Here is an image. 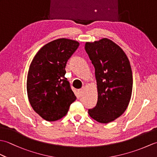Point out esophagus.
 Returning a JSON list of instances; mask_svg holds the SVG:
<instances>
[{
	"mask_svg": "<svg viewBox=\"0 0 157 157\" xmlns=\"http://www.w3.org/2000/svg\"><path fill=\"white\" fill-rule=\"evenodd\" d=\"M78 94H79V96H82V94H83V90L82 89H79L78 90Z\"/></svg>",
	"mask_w": 157,
	"mask_h": 157,
	"instance_id": "34e87169",
	"label": "esophagus"
}]
</instances>
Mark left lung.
I'll return each mask as SVG.
<instances>
[{
	"mask_svg": "<svg viewBox=\"0 0 157 157\" xmlns=\"http://www.w3.org/2000/svg\"><path fill=\"white\" fill-rule=\"evenodd\" d=\"M85 49L95 69L98 101L88 114L96 121L108 123L125 111L131 99L133 77L123 49L108 38L87 42Z\"/></svg>",
	"mask_w": 157,
	"mask_h": 157,
	"instance_id": "obj_1",
	"label": "left lung"
}]
</instances>
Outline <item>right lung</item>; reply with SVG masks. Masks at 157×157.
Here are the masks:
<instances>
[{"instance_id":"add662e5","label":"right lung","mask_w":157,"mask_h":157,"mask_svg":"<svg viewBox=\"0 0 157 157\" xmlns=\"http://www.w3.org/2000/svg\"><path fill=\"white\" fill-rule=\"evenodd\" d=\"M73 40L59 38L43 46L29 65L27 92L34 111L48 121L61 119L76 96L65 77L68 59L78 48Z\"/></svg>"}]
</instances>
